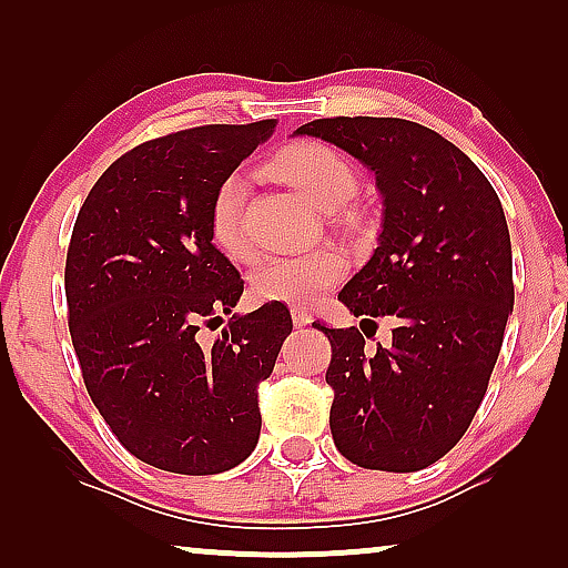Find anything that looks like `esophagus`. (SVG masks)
I'll list each match as a JSON object with an SVG mask.
<instances>
[{
	"label": "esophagus",
	"mask_w": 568,
	"mask_h": 568,
	"mask_svg": "<svg viewBox=\"0 0 568 568\" xmlns=\"http://www.w3.org/2000/svg\"><path fill=\"white\" fill-rule=\"evenodd\" d=\"M292 321H294V325H310L313 323V313H310V310H305V307H292Z\"/></svg>",
	"instance_id": "1"
}]
</instances>
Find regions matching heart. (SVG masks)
Segmentation results:
<instances>
[{
	"instance_id": "obj_1",
	"label": "heart",
	"mask_w": 568,
	"mask_h": 568,
	"mask_svg": "<svg viewBox=\"0 0 568 568\" xmlns=\"http://www.w3.org/2000/svg\"><path fill=\"white\" fill-rule=\"evenodd\" d=\"M271 173L325 212L346 204L356 185V175L344 154L321 142L286 146L271 162ZM243 201L245 178L232 173L220 183L212 199V212H209L214 243L235 261L253 258V245L243 230ZM344 271L346 258L336 247L271 255L253 271V290L261 300L307 307L333 290Z\"/></svg>"
}]
</instances>
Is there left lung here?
Instances as JSON below:
<instances>
[{
	"mask_svg": "<svg viewBox=\"0 0 568 568\" xmlns=\"http://www.w3.org/2000/svg\"><path fill=\"white\" fill-rule=\"evenodd\" d=\"M294 136L352 154L383 196L375 253L338 294L359 328L315 323L333 348V442L359 468H429L468 432L515 307L501 201L468 154L422 123L338 115ZM385 314L399 328L369 353L363 323Z\"/></svg>",
	"mask_w": 568,
	"mask_h": 568,
	"instance_id": "1",
	"label": "left lung"
}]
</instances>
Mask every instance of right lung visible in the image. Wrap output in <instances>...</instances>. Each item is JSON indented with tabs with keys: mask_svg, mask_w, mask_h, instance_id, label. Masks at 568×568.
<instances>
[{
	"mask_svg": "<svg viewBox=\"0 0 568 568\" xmlns=\"http://www.w3.org/2000/svg\"><path fill=\"white\" fill-rule=\"evenodd\" d=\"M276 121L185 129L123 154L77 214L67 253L69 333L100 416L131 455L183 476H214L258 445V385L292 315L266 302L232 313L243 278L212 243L224 178ZM232 314L204 347L201 322Z\"/></svg>",
	"mask_w": 568,
	"mask_h": 568,
	"instance_id": "right-lung-1",
	"label": "right lung"
}]
</instances>
